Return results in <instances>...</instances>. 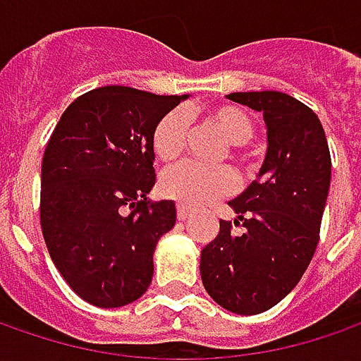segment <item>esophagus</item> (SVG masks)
<instances>
[{
  "mask_svg": "<svg viewBox=\"0 0 361 361\" xmlns=\"http://www.w3.org/2000/svg\"><path fill=\"white\" fill-rule=\"evenodd\" d=\"M188 215H190V207H187V204H176V216H178V221H185V219H188Z\"/></svg>",
  "mask_w": 361,
  "mask_h": 361,
  "instance_id": "1",
  "label": "esophagus"
}]
</instances>
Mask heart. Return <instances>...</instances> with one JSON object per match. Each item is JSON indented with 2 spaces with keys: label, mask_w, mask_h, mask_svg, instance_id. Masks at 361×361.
<instances>
[{
  "label": "heart",
  "mask_w": 361,
  "mask_h": 361,
  "mask_svg": "<svg viewBox=\"0 0 361 361\" xmlns=\"http://www.w3.org/2000/svg\"><path fill=\"white\" fill-rule=\"evenodd\" d=\"M209 120L227 136L231 145L241 146L253 136V120L237 106H215L209 110ZM187 136L188 114L183 108H174L157 122L152 132V150L162 162H171L183 154ZM235 183V173L229 166L180 162L162 174L160 188L169 199L187 204H201L231 192Z\"/></svg>",
  "instance_id": "obj_1"
}]
</instances>
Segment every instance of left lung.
<instances>
[{"mask_svg": "<svg viewBox=\"0 0 361 361\" xmlns=\"http://www.w3.org/2000/svg\"><path fill=\"white\" fill-rule=\"evenodd\" d=\"M233 102L263 112L267 152L257 178L229 201L231 221L201 251L207 293L239 315L267 312L299 283L319 241L331 157L312 108L283 92H233Z\"/></svg>", "mask_w": 361, "mask_h": 361, "instance_id": "left-lung-1", "label": "left lung"}]
</instances>
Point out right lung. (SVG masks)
<instances>
[{
    "instance_id": "1",
    "label": "right lung",
    "mask_w": 361,
    "mask_h": 361,
    "mask_svg": "<svg viewBox=\"0 0 361 361\" xmlns=\"http://www.w3.org/2000/svg\"><path fill=\"white\" fill-rule=\"evenodd\" d=\"M188 96L128 86L86 92L66 108L42 160L39 223L49 257L84 301L122 307L152 281L173 201L150 202L157 183L152 132Z\"/></svg>"
}]
</instances>
